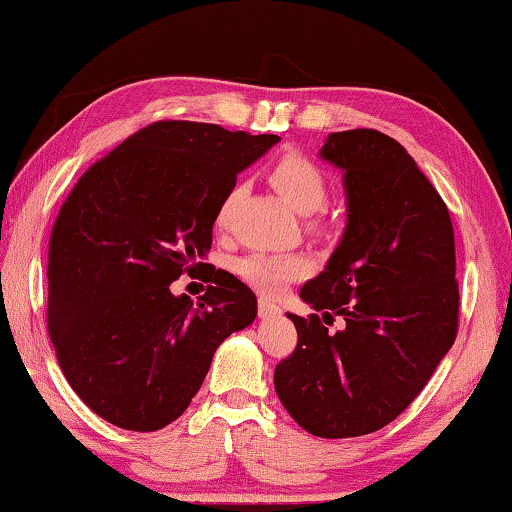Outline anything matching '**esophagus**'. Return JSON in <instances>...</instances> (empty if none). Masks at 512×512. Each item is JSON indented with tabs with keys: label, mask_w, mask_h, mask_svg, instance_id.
Instances as JSON below:
<instances>
[{
	"label": "esophagus",
	"mask_w": 512,
	"mask_h": 512,
	"mask_svg": "<svg viewBox=\"0 0 512 512\" xmlns=\"http://www.w3.org/2000/svg\"><path fill=\"white\" fill-rule=\"evenodd\" d=\"M257 314H259V319H271V316H278L280 314V307L275 305L271 298L259 296V300H257Z\"/></svg>",
	"instance_id": "esophagus-1"
}]
</instances>
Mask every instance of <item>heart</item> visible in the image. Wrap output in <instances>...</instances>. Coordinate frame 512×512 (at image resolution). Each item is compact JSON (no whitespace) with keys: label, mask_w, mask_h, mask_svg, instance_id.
<instances>
[{"label":"heart","mask_w":512,"mask_h":512,"mask_svg":"<svg viewBox=\"0 0 512 512\" xmlns=\"http://www.w3.org/2000/svg\"><path fill=\"white\" fill-rule=\"evenodd\" d=\"M271 182L280 196L285 198L291 207L300 214H312L326 205L328 200V180L323 170L307 159L305 154L289 152L275 161L271 168ZM237 186L227 193L225 200L218 209V223L225 221L227 212H230L234 198H237ZM234 271L241 280L253 285L266 294H275L287 282L300 278L307 271L305 257L294 253H250L234 262Z\"/></svg>","instance_id":"1"}]
</instances>
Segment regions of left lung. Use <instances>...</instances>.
<instances>
[{
    "mask_svg": "<svg viewBox=\"0 0 512 512\" xmlns=\"http://www.w3.org/2000/svg\"><path fill=\"white\" fill-rule=\"evenodd\" d=\"M321 159L344 173L348 221L326 269L300 289L319 314H287L296 351L275 392L316 437H358L417 399L458 335L456 241L449 209L399 141L335 132ZM335 315L344 331L328 333Z\"/></svg>",
    "mask_w": 512,
    "mask_h": 512,
    "instance_id": "1",
    "label": "left lung"
}]
</instances>
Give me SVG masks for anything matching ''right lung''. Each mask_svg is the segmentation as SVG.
Segmentation results:
<instances>
[{
  "instance_id": "1",
  "label": "right lung",
  "mask_w": 512,
  "mask_h": 512,
  "mask_svg": "<svg viewBox=\"0 0 512 512\" xmlns=\"http://www.w3.org/2000/svg\"><path fill=\"white\" fill-rule=\"evenodd\" d=\"M278 141L159 120L95 161L63 202L47 257V330L70 387L109 424L168 426L216 348L255 321L253 291L202 259L237 173ZM202 268L213 285L198 304L169 291Z\"/></svg>"
}]
</instances>
